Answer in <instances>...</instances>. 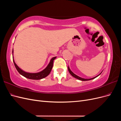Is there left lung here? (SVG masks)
Masks as SVG:
<instances>
[{
	"mask_svg": "<svg viewBox=\"0 0 121 121\" xmlns=\"http://www.w3.org/2000/svg\"><path fill=\"white\" fill-rule=\"evenodd\" d=\"M68 70H69V74H70L73 77H74V78H76V79H78V80H81V81H89V80H92V79H95V78H96L97 77H98V76H99V75L101 74V73H102V72H101L98 75L95 76V77H93V78H90V79H84V78L80 77H79V76H77V75H76V74H75L74 73H73V72L70 69H69V66H68Z\"/></svg>",
	"mask_w": 121,
	"mask_h": 121,
	"instance_id": "left-lung-1",
	"label": "left lung"
}]
</instances>
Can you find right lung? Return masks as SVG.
Wrapping results in <instances>:
<instances>
[{
    "instance_id": "1",
    "label": "right lung",
    "mask_w": 121,
    "mask_h": 121,
    "mask_svg": "<svg viewBox=\"0 0 121 121\" xmlns=\"http://www.w3.org/2000/svg\"><path fill=\"white\" fill-rule=\"evenodd\" d=\"M13 61L15 66L17 70L19 72L20 74L22 75L25 77L29 79L32 80H40L42 79L43 78H45L46 77L48 76L52 71V67H53V60L56 58V56L52 57V59L50 60L49 63L47 65V66L41 72H39L38 73H28L26 72L23 70H22L21 69H20L17 65L16 64L15 61L13 59Z\"/></svg>"
}]
</instances>
